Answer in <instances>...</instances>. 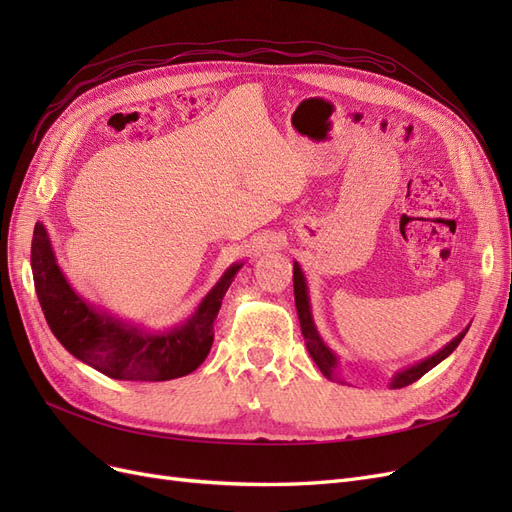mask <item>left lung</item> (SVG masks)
<instances>
[{
  "label": "left lung",
  "instance_id": "left-lung-1",
  "mask_svg": "<svg viewBox=\"0 0 512 512\" xmlns=\"http://www.w3.org/2000/svg\"><path fill=\"white\" fill-rule=\"evenodd\" d=\"M292 280H294V303H297V314H299L301 333L305 337L307 352H309V356H312L314 363L318 365V369L322 371V374L327 376L329 380H333L335 378V371L339 367V359H337V354L327 344L322 342V337H320V333L316 329L314 316H312V303H309L307 280H305V275H303V271L299 267V262H294ZM468 329L470 327L463 329L457 337H453L451 342H448L444 348H440L436 354H431V356H427V359L418 361V363H414V365H410L406 369L395 371V376L391 378V384H389L391 389H404V386L416 382L418 378L425 376L429 369H433L438 363H442L446 356L459 346V342L463 339V335L468 333Z\"/></svg>",
  "mask_w": 512,
  "mask_h": 512
}]
</instances>
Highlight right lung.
<instances>
[{
  "instance_id": "1",
  "label": "right lung",
  "mask_w": 512,
  "mask_h": 512,
  "mask_svg": "<svg viewBox=\"0 0 512 512\" xmlns=\"http://www.w3.org/2000/svg\"><path fill=\"white\" fill-rule=\"evenodd\" d=\"M243 262L230 265L194 314L179 327L147 331L87 303L59 269L44 224L32 239V271L46 322L76 359L100 374L130 382H162L188 376L207 359L213 344V322L222 299Z\"/></svg>"
}]
</instances>
